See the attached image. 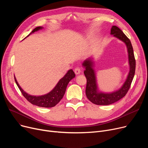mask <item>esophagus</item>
Masks as SVG:
<instances>
[{
    "label": "esophagus",
    "mask_w": 148,
    "mask_h": 148,
    "mask_svg": "<svg viewBox=\"0 0 148 148\" xmlns=\"http://www.w3.org/2000/svg\"><path fill=\"white\" fill-rule=\"evenodd\" d=\"M81 71H80V69L79 68H75L74 69V73L76 75H79L80 74Z\"/></svg>",
    "instance_id": "esophagus-1"
}]
</instances>
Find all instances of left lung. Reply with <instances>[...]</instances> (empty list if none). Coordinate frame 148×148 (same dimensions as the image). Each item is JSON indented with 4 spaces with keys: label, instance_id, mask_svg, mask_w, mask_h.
Returning <instances> with one entry per match:
<instances>
[{
    "label": "left lung",
    "instance_id": "8db88e82",
    "mask_svg": "<svg viewBox=\"0 0 148 148\" xmlns=\"http://www.w3.org/2000/svg\"><path fill=\"white\" fill-rule=\"evenodd\" d=\"M110 34L125 44L128 54L130 71L125 82L119 89L110 93H104L98 90L95 72L94 69V62L93 58H90L83 62L82 65L85 69L84 74L87 79L86 95L90 102L97 105H110L125 97L130 88L135 74L136 60L130 40L122 31L116 26L112 27Z\"/></svg>",
    "mask_w": 148,
    "mask_h": 148
}]
</instances>
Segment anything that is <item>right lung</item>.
I'll return each instance as SVG.
<instances>
[{"instance_id": "1", "label": "right lung", "mask_w": 148, "mask_h": 148, "mask_svg": "<svg viewBox=\"0 0 148 148\" xmlns=\"http://www.w3.org/2000/svg\"><path fill=\"white\" fill-rule=\"evenodd\" d=\"M42 28L43 27L41 26L36 27L29 34L28 36L34 33L35 32H36V31H38L39 30L42 29ZM28 36H27V37ZM75 77V75L74 74V72L73 71V69H69L66 73V74L58 82V83L56 85V86L53 88L51 91H50L48 94L41 96H34L27 94L20 86V85L18 83L15 76L14 79L17 86L20 90L21 94L29 102L38 107L49 108L55 106L62 99V98H63L65 93L68 84Z\"/></svg>"}]
</instances>
